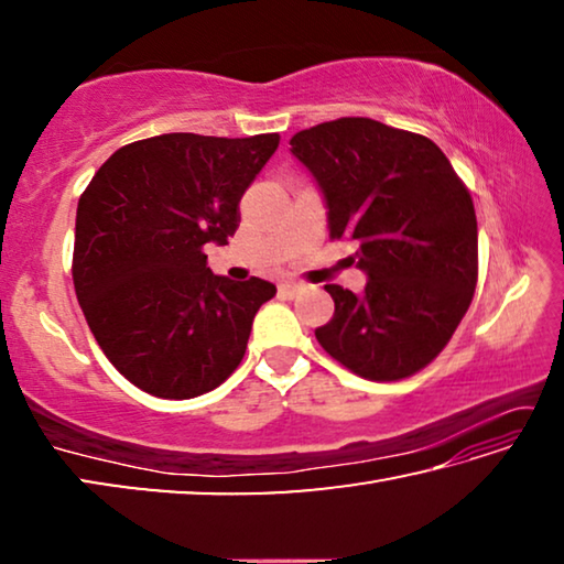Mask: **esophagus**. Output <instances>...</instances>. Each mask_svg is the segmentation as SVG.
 Segmentation results:
<instances>
[{
	"mask_svg": "<svg viewBox=\"0 0 564 564\" xmlns=\"http://www.w3.org/2000/svg\"><path fill=\"white\" fill-rule=\"evenodd\" d=\"M279 291H281V295H285V299H293V295H299L303 291V283L285 281V283L279 285Z\"/></svg>",
	"mask_w": 564,
	"mask_h": 564,
	"instance_id": "34e87169",
	"label": "esophagus"
}]
</instances>
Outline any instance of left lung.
Listing matches in <instances>:
<instances>
[{"instance_id": "obj_1", "label": "left lung", "mask_w": 564, "mask_h": 564, "mask_svg": "<svg viewBox=\"0 0 564 564\" xmlns=\"http://www.w3.org/2000/svg\"><path fill=\"white\" fill-rule=\"evenodd\" d=\"M291 151L318 181L330 238L356 243L368 273L356 295L326 291L336 313L316 338L368 380H400L437 358L477 285L470 191L431 139L366 117L303 129Z\"/></svg>"}]
</instances>
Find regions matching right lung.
I'll return each instance as SVG.
<instances>
[{
  "label": "right lung",
  "mask_w": 564,
  "mask_h": 564,
  "mask_svg": "<svg viewBox=\"0 0 564 564\" xmlns=\"http://www.w3.org/2000/svg\"><path fill=\"white\" fill-rule=\"evenodd\" d=\"M279 141L161 133L113 151L84 188L76 299L104 356L144 393L204 395L243 360L275 285L214 275L204 246L236 234L238 202Z\"/></svg>",
  "instance_id": "1"
}]
</instances>
